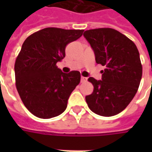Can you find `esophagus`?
Listing matches in <instances>:
<instances>
[{
  "mask_svg": "<svg viewBox=\"0 0 152 152\" xmlns=\"http://www.w3.org/2000/svg\"><path fill=\"white\" fill-rule=\"evenodd\" d=\"M86 80H87V78H86V77H84V76H81V77H80V81H81V82H86Z\"/></svg>",
  "mask_w": 152,
  "mask_h": 152,
  "instance_id": "esophagus-1",
  "label": "esophagus"
}]
</instances>
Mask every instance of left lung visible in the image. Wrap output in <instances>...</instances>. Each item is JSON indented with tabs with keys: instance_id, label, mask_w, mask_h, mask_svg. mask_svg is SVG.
<instances>
[{
	"instance_id": "obj_1",
	"label": "left lung",
	"mask_w": 152,
	"mask_h": 152,
	"mask_svg": "<svg viewBox=\"0 0 152 152\" xmlns=\"http://www.w3.org/2000/svg\"><path fill=\"white\" fill-rule=\"evenodd\" d=\"M84 37L95 54L96 63L105 66L102 80L89 77L94 91L86 97L89 109L102 116L119 114L134 99L140 85L142 66L135 44L113 28L87 30Z\"/></svg>"
}]
</instances>
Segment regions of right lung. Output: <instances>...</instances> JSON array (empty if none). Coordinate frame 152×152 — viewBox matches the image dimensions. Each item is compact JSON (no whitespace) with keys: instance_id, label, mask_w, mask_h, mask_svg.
Here are the masks:
<instances>
[{"instance_id":"1","label":"right lung","mask_w":152,"mask_h":152,"mask_svg":"<svg viewBox=\"0 0 152 152\" xmlns=\"http://www.w3.org/2000/svg\"><path fill=\"white\" fill-rule=\"evenodd\" d=\"M83 31L46 28L30 35L23 44L15 64V86L22 102L35 116L50 119L66 110L80 73H63L56 63L65 57L66 45Z\"/></svg>"}]
</instances>
